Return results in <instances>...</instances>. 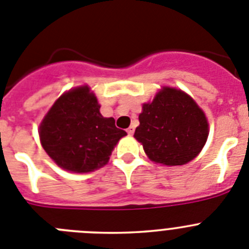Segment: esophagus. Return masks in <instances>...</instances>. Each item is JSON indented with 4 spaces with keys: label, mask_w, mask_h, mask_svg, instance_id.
I'll return each instance as SVG.
<instances>
[{
    "label": "esophagus",
    "mask_w": 249,
    "mask_h": 249,
    "mask_svg": "<svg viewBox=\"0 0 249 249\" xmlns=\"http://www.w3.org/2000/svg\"><path fill=\"white\" fill-rule=\"evenodd\" d=\"M127 133H128L129 136L133 135V133H135V126H129L128 128H127Z\"/></svg>",
    "instance_id": "esophagus-1"
}]
</instances>
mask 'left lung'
<instances>
[{"instance_id":"1","label":"left lung","mask_w":249,"mask_h":249,"mask_svg":"<svg viewBox=\"0 0 249 249\" xmlns=\"http://www.w3.org/2000/svg\"><path fill=\"white\" fill-rule=\"evenodd\" d=\"M135 138L156 163L182 166L198 156L208 137V121L191 96L163 87L142 106Z\"/></svg>"}]
</instances>
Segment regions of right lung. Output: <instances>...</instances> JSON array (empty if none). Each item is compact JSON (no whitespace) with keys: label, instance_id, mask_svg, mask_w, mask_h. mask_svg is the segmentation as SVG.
<instances>
[{"label":"right lung","instance_id":"right-lung-1","mask_svg":"<svg viewBox=\"0 0 249 249\" xmlns=\"http://www.w3.org/2000/svg\"><path fill=\"white\" fill-rule=\"evenodd\" d=\"M97 97L89 86L63 93L39 124L43 149L61 168L76 173L105 166L114 146L127 135L103 117Z\"/></svg>","mask_w":249,"mask_h":249}]
</instances>
